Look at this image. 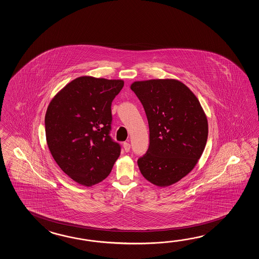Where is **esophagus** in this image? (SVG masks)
Segmentation results:
<instances>
[{
  "mask_svg": "<svg viewBox=\"0 0 259 259\" xmlns=\"http://www.w3.org/2000/svg\"><path fill=\"white\" fill-rule=\"evenodd\" d=\"M123 148L125 150V152H130V150H131V144L128 143H123Z\"/></svg>",
  "mask_w": 259,
  "mask_h": 259,
  "instance_id": "esophagus-1",
  "label": "esophagus"
}]
</instances>
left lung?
Masks as SVG:
<instances>
[{
	"instance_id": "1",
	"label": "left lung",
	"mask_w": 259,
	"mask_h": 259,
	"mask_svg": "<svg viewBox=\"0 0 259 259\" xmlns=\"http://www.w3.org/2000/svg\"><path fill=\"white\" fill-rule=\"evenodd\" d=\"M131 89L143 105L150 131L139 168L148 182L167 187L198 163L207 141V118L197 97L178 79L134 81Z\"/></svg>"
}]
</instances>
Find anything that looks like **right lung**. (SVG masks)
Here are the masks:
<instances>
[{
	"label": "right lung",
	"instance_id": "1",
	"mask_svg": "<svg viewBox=\"0 0 259 259\" xmlns=\"http://www.w3.org/2000/svg\"><path fill=\"white\" fill-rule=\"evenodd\" d=\"M122 79L83 76L55 94L45 114V134L56 164L74 182L93 186L110 174L120 145L109 136L111 104Z\"/></svg>",
	"mask_w": 259,
	"mask_h": 259
}]
</instances>
